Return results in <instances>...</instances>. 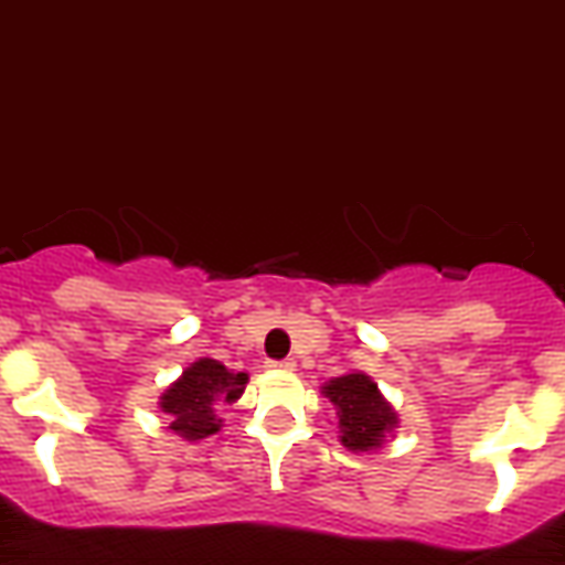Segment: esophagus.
Here are the masks:
<instances>
[{
    "label": "esophagus",
    "instance_id": "1",
    "mask_svg": "<svg viewBox=\"0 0 565 565\" xmlns=\"http://www.w3.org/2000/svg\"><path fill=\"white\" fill-rule=\"evenodd\" d=\"M267 369H276V371H295V360H270Z\"/></svg>",
    "mask_w": 565,
    "mask_h": 565
}]
</instances>
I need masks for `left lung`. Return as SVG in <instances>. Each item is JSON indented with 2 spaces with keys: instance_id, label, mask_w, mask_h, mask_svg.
<instances>
[{
  "instance_id": "left-lung-1",
  "label": "left lung",
  "mask_w": 565,
  "mask_h": 565,
  "mask_svg": "<svg viewBox=\"0 0 565 565\" xmlns=\"http://www.w3.org/2000/svg\"><path fill=\"white\" fill-rule=\"evenodd\" d=\"M323 396L334 405L338 414L340 445L349 447L352 454H371L380 450L385 436L399 428V416L394 405L383 396L377 383L363 371H349L320 385Z\"/></svg>"
}]
</instances>
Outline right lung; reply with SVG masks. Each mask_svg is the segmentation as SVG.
Wrapping results in <instances>:
<instances>
[{
  "instance_id": "1",
  "label": "right lung",
  "mask_w": 565,
  "mask_h": 565,
  "mask_svg": "<svg viewBox=\"0 0 565 565\" xmlns=\"http://www.w3.org/2000/svg\"><path fill=\"white\" fill-rule=\"evenodd\" d=\"M245 371H231L213 358H200L162 391L160 411L169 414V428L180 439L196 441L220 434L222 419L216 405H233L245 394Z\"/></svg>"
}]
</instances>
